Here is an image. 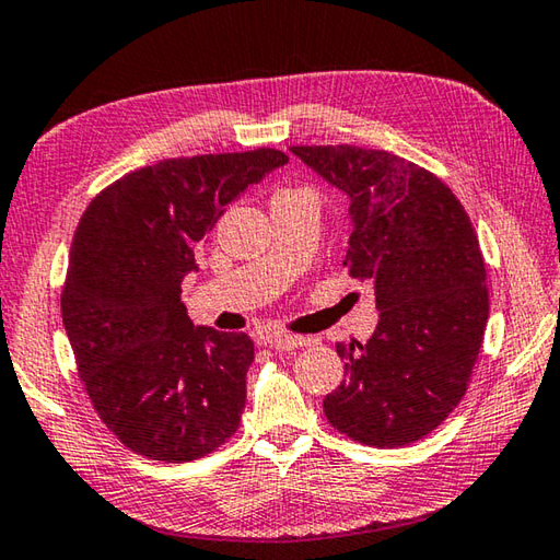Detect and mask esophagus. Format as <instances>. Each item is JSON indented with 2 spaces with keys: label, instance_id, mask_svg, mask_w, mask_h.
I'll use <instances>...</instances> for the list:
<instances>
[{
  "label": "esophagus",
  "instance_id": "esophagus-1",
  "mask_svg": "<svg viewBox=\"0 0 560 560\" xmlns=\"http://www.w3.org/2000/svg\"><path fill=\"white\" fill-rule=\"evenodd\" d=\"M261 340L277 352H289V350H296V348H303V345H308L306 338H296V335H283V332H269V335H264Z\"/></svg>",
  "mask_w": 560,
  "mask_h": 560
}]
</instances>
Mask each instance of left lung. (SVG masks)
Masks as SVG:
<instances>
[{"label":"left lung","mask_w":560,"mask_h":560,"mask_svg":"<svg viewBox=\"0 0 560 560\" xmlns=\"http://www.w3.org/2000/svg\"><path fill=\"white\" fill-rule=\"evenodd\" d=\"M348 198L350 264L370 279L380 323L338 342L348 377L323 399L340 433L374 448L429 435L463 399L490 301L472 222L441 178L380 149L291 147Z\"/></svg>","instance_id":"8db88e82"}]
</instances>
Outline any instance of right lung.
<instances>
[{
	"instance_id": "1",
	"label": "right lung",
	"mask_w": 560,
	"mask_h": 560,
	"mask_svg": "<svg viewBox=\"0 0 560 560\" xmlns=\"http://www.w3.org/2000/svg\"><path fill=\"white\" fill-rule=\"evenodd\" d=\"M289 161L273 149L166 159L90 202L60 308L88 396L139 455L188 463L237 431L254 342L192 325L180 283L218 218Z\"/></svg>"
}]
</instances>
